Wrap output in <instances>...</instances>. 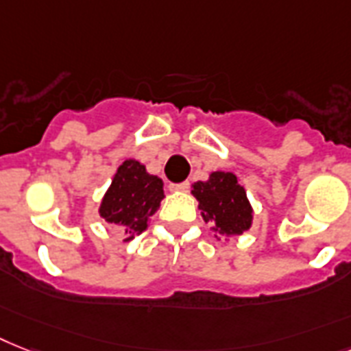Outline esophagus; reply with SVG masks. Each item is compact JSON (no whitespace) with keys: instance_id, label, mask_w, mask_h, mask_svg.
<instances>
[{"instance_id":"34e87169","label":"esophagus","mask_w":351,"mask_h":351,"mask_svg":"<svg viewBox=\"0 0 351 351\" xmlns=\"http://www.w3.org/2000/svg\"><path fill=\"white\" fill-rule=\"evenodd\" d=\"M169 189L176 191V193H185V191H189V182H182V184H171Z\"/></svg>"}]
</instances>
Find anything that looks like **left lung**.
Masks as SVG:
<instances>
[{
  "mask_svg": "<svg viewBox=\"0 0 351 351\" xmlns=\"http://www.w3.org/2000/svg\"><path fill=\"white\" fill-rule=\"evenodd\" d=\"M191 193L198 200V209L205 223H213L210 230L216 240L225 236L243 234L252 227L254 209L247 198V191L240 178L230 171H213L205 182H195Z\"/></svg>",
  "mask_w": 351,
  "mask_h": 351,
  "instance_id": "1",
  "label": "left lung"
}]
</instances>
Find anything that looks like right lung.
<instances>
[{"label":"right lung","mask_w":351,"mask_h":351,"mask_svg":"<svg viewBox=\"0 0 351 351\" xmlns=\"http://www.w3.org/2000/svg\"><path fill=\"white\" fill-rule=\"evenodd\" d=\"M164 196V182L147 173L142 162L128 158L117 167L99 205V215L110 225L121 227L124 241H130L147 229Z\"/></svg>","instance_id":"add662e5"}]
</instances>
